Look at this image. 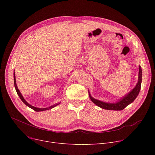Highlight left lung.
Masks as SVG:
<instances>
[{
  "mask_svg": "<svg viewBox=\"0 0 155 155\" xmlns=\"http://www.w3.org/2000/svg\"><path fill=\"white\" fill-rule=\"evenodd\" d=\"M142 82V69L140 65H139V74H138V81L136 86L133 88L131 91H130L126 95L120 98L117 102L109 103L105 102L99 100L94 99V97L91 96V94L88 91L89 97H90L91 100L97 106L107 110H121L124 109L128 105L131 104L137 97L138 94L140 93L141 86Z\"/></svg>",
  "mask_w": 155,
  "mask_h": 155,
  "instance_id": "obj_1",
  "label": "left lung"
}]
</instances>
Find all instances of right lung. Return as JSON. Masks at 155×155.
<instances>
[{
  "label": "right lung",
  "mask_w": 155,
  "mask_h": 155,
  "mask_svg": "<svg viewBox=\"0 0 155 155\" xmlns=\"http://www.w3.org/2000/svg\"><path fill=\"white\" fill-rule=\"evenodd\" d=\"M14 87H15V91H16V92H17V94H18V95H19V97H20V99H21V100L23 102V103L24 104H25L27 106H28L29 107H30L31 109H33L34 110H35V111H36V112H40V111H44V110H49V109H53V107H56V105H59L61 102H58V103H56V104H53V105H51V106H50V107H46V108H39V107H34V106H32V105H30L28 102H27V101L24 99V97H23V96L22 95V94H21V92L19 91V90L18 89V86H17V84H16V82H15V72H14Z\"/></svg>",
  "instance_id": "obj_1"
}]
</instances>
